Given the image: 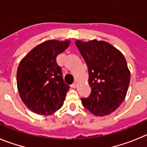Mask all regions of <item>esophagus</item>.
I'll return each instance as SVG.
<instances>
[{"label": "esophagus", "mask_w": 147, "mask_h": 147, "mask_svg": "<svg viewBox=\"0 0 147 147\" xmlns=\"http://www.w3.org/2000/svg\"><path fill=\"white\" fill-rule=\"evenodd\" d=\"M72 86V88H75L76 86H77V83H76V82L73 83V84H72V86Z\"/></svg>", "instance_id": "obj_1"}]
</instances>
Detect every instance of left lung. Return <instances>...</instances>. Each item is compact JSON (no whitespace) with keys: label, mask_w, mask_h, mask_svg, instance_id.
I'll use <instances>...</instances> for the list:
<instances>
[{"label":"left lung","mask_w":147,"mask_h":147,"mask_svg":"<svg viewBox=\"0 0 147 147\" xmlns=\"http://www.w3.org/2000/svg\"><path fill=\"white\" fill-rule=\"evenodd\" d=\"M86 63L92 91L81 98L85 108L96 116L111 114L124 100L130 81V72L124 56L104 40L75 41Z\"/></svg>","instance_id":"8db88e82"}]
</instances>
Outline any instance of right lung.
Wrapping results in <instances>:
<instances>
[{
    "label": "right lung",
    "mask_w": 147,
    "mask_h": 147,
    "mask_svg": "<svg viewBox=\"0 0 147 147\" xmlns=\"http://www.w3.org/2000/svg\"><path fill=\"white\" fill-rule=\"evenodd\" d=\"M68 40H49L35 47L18 67L20 98L32 112L41 115L55 112L63 104L69 86L63 81L56 57L69 45Z\"/></svg>",
    "instance_id": "obj_1"
}]
</instances>
